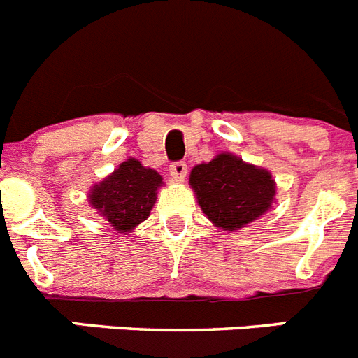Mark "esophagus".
Masks as SVG:
<instances>
[{"instance_id":"34e87169","label":"esophagus","mask_w":358,"mask_h":358,"mask_svg":"<svg viewBox=\"0 0 358 358\" xmlns=\"http://www.w3.org/2000/svg\"><path fill=\"white\" fill-rule=\"evenodd\" d=\"M169 175L173 176L175 182H183L185 176H187V164H185V162H175V164L169 167Z\"/></svg>"}]
</instances>
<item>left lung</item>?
<instances>
[{"label":"left lung","mask_w":358,"mask_h":358,"mask_svg":"<svg viewBox=\"0 0 358 358\" xmlns=\"http://www.w3.org/2000/svg\"><path fill=\"white\" fill-rule=\"evenodd\" d=\"M189 185L209 222L225 232L256 222L275 201L272 173L232 153H220L192 167Z\"/></svg>","instance_id":"1"}]
</instances>
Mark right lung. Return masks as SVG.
I'll use <instances>...</instances> for the list:
<instances>
[{"label":"right lung","instance_id":"add662e5","mask_svg":"<svg viewBox=\"0 0 358 358\" xmlns=\"http://www.w3.org/2000/svg\"><path fill=\"white\" fill-rule=\"evenodd\" d=\"M162 176L136 158H127L102 182L90 189L88 201L120 234L135 231L157 203Z\"/></svg>","mask_w":358,"mask_h":358}]
</instances>
